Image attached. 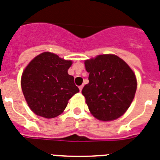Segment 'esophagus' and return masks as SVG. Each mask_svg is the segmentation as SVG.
<instances>
[{
	"mask_svg": "<svg viewBox=\"0 0 160 160\" xmlns=\"http://www.w3.org/2000/svg\"><path fill=\"white\" fill-rule=\"evenodd\" d=\"M83 87H84V86H83V85H80V86L79 87V88H80V92H81V91H82V89H83Z\"/></svg>",
	"mask_w": 160,
	"mask_h": 160,
	"instance_id": "obj_1",
	"label": "esophagus"
}]
</instances>
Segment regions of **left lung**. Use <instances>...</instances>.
Wrapping results in <instances>:
<instances>
[{
    "instance_id": "left-lung-1",
    "label": "left lung",
    "mask_w": 160,
    "mask_h": 160,
    "mask_svg": "<svg viewBox=\"0 0 160 160\" xmlns=\"http://www.w3.org/2000/svg\"><path fill=\"white\" fill-rule=\"evenodd\" d=\"M88 84L82 94L92 115L101 121H111L125 113L136 93L135 73L115 54L97 55L84 61Z\"/></svg>"
}]
</instances>
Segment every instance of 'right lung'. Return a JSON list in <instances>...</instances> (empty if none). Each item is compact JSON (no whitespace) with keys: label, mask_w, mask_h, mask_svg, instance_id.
<instances>
[{"label":"right lung","mask_w":160,"mask_h":160,"mask_svg":"<svg viewBox=\"0 0 160 160\" xmlns=\"http://www.w3.org/2000/svg\"><path fill=\"white\" fill-rule=\"evenodd\" d=\"M72 65V60L51 52L40 53L28 64L21 76V87L32 112L46 119L63 112L68 101L80 91L68 72Z\"/></svg>","instance_id":"right-lung-1"}]
</instances>
